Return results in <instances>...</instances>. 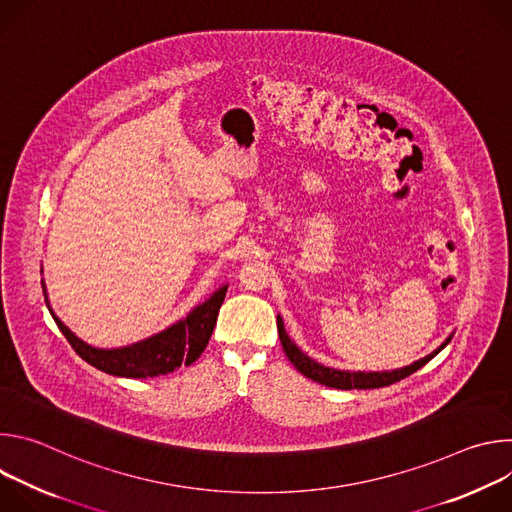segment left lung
I'll return each instance as SVG.
<instances>
[{
    "label": "left lung",
    "instance_id": "left-lung-1",
    "mask_svg": "<svg viewBox=\"0 0 512 512\" xmlns=\"http://www.w3.org/2000/svg\"><path fill=\"white\" fill-rule=\"evenodd\" d=\"M277 332H279V340H281V346H283V352L285 356L289 358V362L294 364V367L308 379L320 383V385H326V387H332V389H379V387H387V385H393L405 377H409L411 373L419 371L423 364H427L437 352H442L448 342L452 340V334L446 338V342L435 348L431 354L415 360L413 364H409V367H403V369H395V371H383V373H350V371H336V369H330V367H324V364L316 362L314 358H310L308 354H304L294 342H291V338L287 336L285 328H283V320L277 316Z\"/></svg>",
    "mask_w": 512,
    "mask_h": 512
}]
</instances>
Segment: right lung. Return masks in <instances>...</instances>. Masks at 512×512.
Here are the masks:
<instances>
[{
  "label": "right lung",
  "instance_id": "add662e5",
  "mask_svg": "<svg viewBox=\"0 0 512 512\" xmlns=\"http://www.w3.org/2000/svg\"><path fill=\"white\" fill-rule=\"evenodd\" d=\"M44 287V283H42ZM227 296V285L218 287L214 294L196 306L184 320L172 324L170 328L139 340L129 346L121 348H95L83 342L72 334L50 310L56 326L66 336L68 344L75 348V352L87 360L91 367L113 375V377H125V379H148V377H160L176 371L182 364H192L206 348L210 334L214 330L218 310H221ZM44 298L46 287H44Z\"/></svg>",
  "mask_w": 512,
  "mask_h": 512
}]
</instances>
